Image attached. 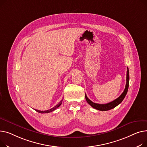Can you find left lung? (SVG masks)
Wrapping results in <instances>:
<instances>
[{"label":"left lung","instance_id":"left-lung-1","mask_svg":"<svg viewBox=\"0 0 147 147\" xmlns=\"http://www.w3.org/2000/svg\"><path fill=\"white\" fill-rule=\"evenodd\" d=\"M129 83V72L128 67H127L126 84V86H125V88L123 92H122V94L120 95V96L117 98L113 100V101L107 103V104H105V105H100V104H97V103L93 102L87 97V95L86 94H85V99H86V100H87V102L91 107H92L93 108L96 109L97 110H98L100 111H107V110H111L112 109L115 108L117 106H118L120 103H121V102L123 100L124 98L125 97L126 95L127 94V90H128Z\"/></svg>","mask_w":147,"mask_h":147}]
</instances>
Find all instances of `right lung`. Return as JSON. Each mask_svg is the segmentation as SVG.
<instances>
[{
	"mask_svg": "<svg viewBox=\"0 0 147 147\" xmlns=\"http://www.w3.org/2000/svg\"><path fill=\"white\" fill-rule=\"evenodd\" d=\"M62 101H63V100H62L61 101H60L59 102V104H57L56 106H55L54 107H53V108H51V109H49V110H45V111H41V110H35L36 111H37V112H38V113H50V112H51V111H54V110H55L57 108H58L60 105H61V104H62Z\"/></svg>",
	"mask_w": 147,
	"mask_h": 147,
	"instance_id": "right-lung-1",
	"label": "right lung"
}]
</instances>
